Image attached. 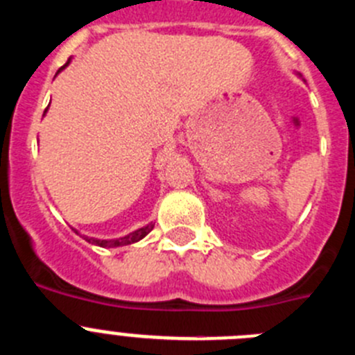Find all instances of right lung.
<instances>
[{
    "mask_svg": "<svg viewBox=\"0 0 355 355\" xmlns=\"http://www.w3.org/2000/svg\"><path fill=\"white\" fill-rule=\"evenodd\" d=\"M69 64V60H67ZM65 64V65H67ZM65 65H62L60 69H58V72L62 71V69L65 67ZM150 229H153V224L146 225V227H140L139 231H135V233L128 234V236L124 238H119V240H96V238H87L89 241H92V243H96V245H101V247H119V245H128V243H133V241H139L142 240L144 236H146L147 233H149Z\"/></svg>",
    "mask_w": 355,
    "mask_h": 355,
    "instance_id": "right-lung-1",
    "label": "right lung"
}]
</instances>
